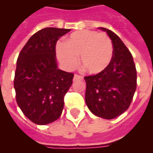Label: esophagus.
Listing matches in <instances>:
<instances>
[{
  "instance_id": "34e87169",
  "label": "esophagus",
  "mask_w": 153,
  "mask_h": 153,
  "mask_svg": "<svg viewBox=\"0 0 153 153\" xmlns=\"http://www.w3.org/2000/svg\"><path fill=\"white\" fill-rule=\"evenodd\" d=\"M82 79V77L79 75V74H74V81H76L78 79Z\"/></svg>"
}]
</instances>
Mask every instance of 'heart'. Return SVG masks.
Instances as JSON below:
<instances>
[{
	"instance_id": "b5f03b06",
	"label": "heart",
	"mask_w": 153,
	"mask_h": 153,
	"mask_svg": "<svg viewBox=\"0 0 153 153\" xmlns=\"http://www.w3.org/2000/svg\"><path fill=\"white\" fill-rule=\"evenodd\" d=\"M56 53L67 69L75 68L80 56L82 66L89 74H99L111 63L114 47L107 35L93 30H82L70 35L65 44L58 43Z\"/></svg>"
}]
</instances>
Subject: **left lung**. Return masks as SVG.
I'll return each mask as SVG.
<instances>
[{"label":"left lung","instance_id":"1","mask_svg":"<svg viewBox=\"0 0 153 153\" xmlns=\"http://www.w3.org/2000/svg\"><path fill=\"white\" fill-rule=\"evenodd\" d=\"M106 32L114 47V57L103 73L85 77V99L92 114L104 119H114L126 111L137 88V71L130 51L114 32Z\"/></svg>","mask_w":153,"mask_h":153}]
</instances>
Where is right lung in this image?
Listing matches in <instances>:
<instances>
[{
  "instance_id": "obj_1",
  "label": "right lung",
  "mask_w": 153,
  "mask_h": 153,
  "mask_svg": "<svg viewBox=\"0 0 153 153\" xmlns=\"http://www.w3.org/2000/svg\"><path fill=\"white\" fill-rule=\"evenodd\" d=\"M70 29L45 27L31 36L16 62L14 88L18 105L33 123L44 126L62 114L74 74L58 68L55 45Z\"/></svg>"
}]
</instances>
